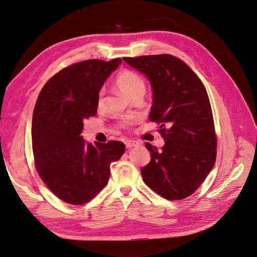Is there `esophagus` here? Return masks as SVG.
<instances>
[{"label": "esophagus", "instance_id": "34e87169", "mask_svg": "<svg viewBox=\"0 0 257 257\" xmlns=\"http://www.w3.org/2000/svg\"><path fill=\"white\" fill-rule=\"evenodd\" d=\"M138 145H139V143L136 141H126L125 142V147L127 148V149H131V148H133V147H137Z\"/></svg>", "mask_w": 257, "mask_h": 257}]
</instances>
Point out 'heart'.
<instances>
[{"label":"heart","mask_w":257,"mask_h":257,"mask_svg":"<svg viewBox=\"0 0 257 257\" xmlns=\"http://www.w3.org/2000/svg\"><path fill=\"white\" fill-rule=\"evenodd\" d=\"M114 83L122 94L130 99L139 94L144 95L146 91V83L143 77L133 71H128V69L121 72L116 76ZM98 104H100V96Z\"/></svg>","instance_id":"1"}]
</instances>
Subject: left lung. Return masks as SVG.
<instances>
[{"instance_id":"1","label":"left lung","mask_w":257,"mask_h":257,"mask_svg":"<svg viewBox=\"0 0 257 257\" xmlns=\"http://www.w3.org/2000/svg\"><path fill=\"white\" fill-rule=\"evenodd\" d=\"M152 88L150 121L161 125V150L146 143L151 161L142 168L145 183L168 200L184 199L211 172L216 137L203 82L183 61L170 54L123 58Z\"/></svg>"}]
</instances>
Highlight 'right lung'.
I'll list each match as a JSON object with an SVG mask.
<instances>
[{
    "label": "right lung",
    "mask_w": 257,
    "mask_h": 257,
    "mask_svg": "<svg viewBox=\"0 0 257 257\" xmlns=\"http://www.w3.org/2000/svg\"><path fill=\"white\" fill-rule=\"evenodd\" d=\"M122 63L87 60L54 75L44 85L32 120L37 173L49 190L71 205L88 203L107 184L110 164L125 151L123 143H84L83 121L95 115L98 93Z\"/></svg>",
    "instance_id": "1"
}]
</instances>
